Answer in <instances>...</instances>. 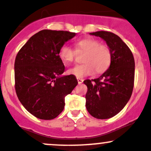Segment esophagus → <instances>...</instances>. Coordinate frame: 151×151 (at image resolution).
Listing matches in <instances>:
<instances>
[{"label": "esophagus", "instance_id": "34e87169", "mask_svg": "<svg viewBox=\"0 0 151 151\" xmlns=\"http://www.w3.org/2000/svg\"><path fill=\"white\" fill-rule=\"evenodd\" d=\"M77 80H78V84H81V83H83V79H81V78H77Z\"/></svg>", "mask_w": 151, "mask_h": 151}]
</instances>
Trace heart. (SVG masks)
Returning <instances> with one entry per match:
<instances>
[{"mask_svg": "<svg viewBox=\"0 0 151 151\" xmlns=\"http://www.w3.org/2000/svg\"><path fill=\"white\" fill-rule=\"evenodd\" d=\"M76 51L85 52L82 62L68 70V73L78 78L96 73L101 74L109 69L112 60V53L109 47L101 44L98 40L92 38H85L76 42ZM76 56L75 50L68 45H63L59 50V57L65 65H68L73 62Z\"/></svg>", "mask_w": 151, "mask_h": 151, "instance_id": "1", "label": "heart"}]
</instances>
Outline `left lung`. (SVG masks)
<instances>
[{"mask_svg": "<svg viewBox=\"0 0 151 151\" xmlns=\"http://www.w3.org/2000/svg\"><path fill=\"white\" fill-rule=\"evenodd\" d=\"M91 35L102 38L112 53L109 69L99 78L85 80L86 107L97 119H109L118 114L129 101L134 83L135 62L129 47L116 34L97 31Z\"/></svg>", "mask_w": 151, "mask_h": 151, "instance_id": "8db88e82", "label": "left lung"}]
</instances>
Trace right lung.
<instances>
[{
    "mask_svg": "<svg viewBox=\"0 0 151 151\" xmlns=\"http://www.w3.org/2000/svg\"><path fill=\"white\" fill-rule=\"evenodd\" d=\"M75 36L70 31L42 30L17 53L16 93L25 109L37 118H56L63 111L65 96L77 86L76 76H61L65 65L59 57L60 47Z\"/></svg>",
    "mask_w": 151,
    "mask_h": 151,
    "instance_id": "right-lung-1",
    "label": "right lung"
}]
</instances>
